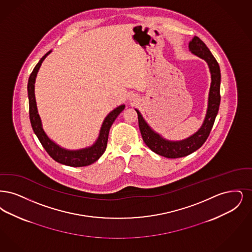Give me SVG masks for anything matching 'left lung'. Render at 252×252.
Here are the masks:
<instances>
[{
	"mask_svg": "<svg viewBox=\"0 0 252 252\" xmlns=\"http://www.w3.org/2000/svg\"><path fill=\"white\" fill-rule=\"evenodd\" d=\"M189 51L193 55H197L208 64L211 73V86L209 90L208 106L206 115L201 127L195 133L184 140L171 141L164 138L161 134L154 131V129L144 120L141 113L137 109L138 125L142 135L143 141L155 154L166 158H180L189 155L197 149L208 138L210 131L213 128L216 117L219 113L220 104V81L221 74L219 63L210 52L205 43L194 36L189 42Z\"/></svg>",
	"mask_w": 252,
	"mask_h": 252,
	"instance_id": "1",
	"label": "left lung"
}]
</instances>
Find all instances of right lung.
<instances>
[{
    "label": "right lung",
    "instance_id": "add662e5",
    "mask_svg": "<svg viewBox=\"0 0 252 252\" xmlns=\"http://www.w3.org/2000/svg\"><path fill=\"white\" fill-rule=\"evenodd\" d=\"M52 53V50L49 51L43 57L39 60V62L34 66V68L29 77L28 80V98H29V115H30V121L33 128V132L37 136L38 140L43 146L46 152L49 155L60 164H66L69 166H86L93 164L96 162L98 158L103 154L106 150L107 141H108V134H109L110 128L113 122L118 118V116L125 108L124 104H121L117 108L111 111L106 116L104 121L101 124L98 138L95 143L89 147L80 149V150H67L60 147L56 143L54 142L45 132L42 127V121L39 117L35 96H34V83L39 67L41 66L44 59Z\"/></svg>",
    "mask_w": 252,
    "mask_h": 252
}]
</instances>
